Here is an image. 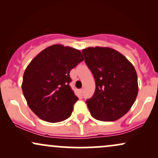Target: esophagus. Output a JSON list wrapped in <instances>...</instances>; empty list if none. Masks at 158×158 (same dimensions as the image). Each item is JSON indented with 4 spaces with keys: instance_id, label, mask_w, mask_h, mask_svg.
Here are the masks:
<instances>
[{
    "instance_id": "1",
    "label": "esophagus",
    "mask_w": 158,
    "mask_h": 158,
    "mask_svg": "<svg viewBox=\"0 0 158 158\" xmlns=\"http://www.w3.org/2000/svg\"><path fill=\"white\" fill-rule=\"evenodd\" d=\"M79 92H80L81 94H83V92H84V90L83 89H81L80 90H79Z\"/></svg>"
}]
</instances>
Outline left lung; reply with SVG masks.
Instances as JSON below:
<instances>
[{"label":"left lung","mask_w":158,"mask_h":158,"mask_svg":"<svg viewBox=\"0 0 158 158\" xmlns=\"http://www.w3.org/2000/svg\"><path fill=\"white\" fill-rule=\"evenodd\" d=\"M82 54L96 82L94 96L86 101L91 116L105 122L121 118L133 106L138 94L134 66L112 48H88L82 50Z\"/></svg>","instance_id":"left-lung-1"}]
</instances>
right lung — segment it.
Segmentation results:
<instances>
[{"mask_svg":"<svg viewBox=\"0 0 158 158\" xmlns=\"http://www.w3.org/2000/svg\"><path fill=\"white\" fill-rule=\"evenodd\" d=\"M83 60L79 50L55 44L42 50L27 67L23 94L40 119L59 123L70 117L78 97L69 85L70 72Z\"/></svg>","mask_w":158,"mask_h":158,"instance_id":"right-lung-1","label":"right lung"}]
</instances>
